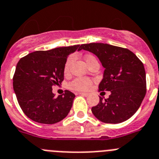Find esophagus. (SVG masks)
Returning <instances> with one entry per match:
<instances>
[{"mask_svg":"<svg viewBox=\"0 0 159 159\" xmlns=\"http://www.w3.org/2000/svg\"><path fill=\"white\" fill-rule=\"evenodd\" d=\"M80 95L81 96H85V97H88L89 93H79Z\"/></svg>","mask_w":159,"mask_h":159,"instance_id":"esophagus-1","label":"esophagus"}]
</instances>
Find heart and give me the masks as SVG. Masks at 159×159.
Wrapping results in <instances>:
<instances>
[{
    "label": "heart",
    "mask_w": 159,
    "mask_h": 159,
    "mask_svg": "<svg viewBox=\"0 0 159 159\" xmlns=\"http://www.w3.org/2000/svg\"><path fill=\"white\" fill-rule=\"evenodd\" d=\"M85 59L87 63L93 59H95V57L93 55H86L85 57ZM74 60V56H70L66 61L65 66H64V73L66 74L70 72V65ZM92 85V81L89 78H77L74 80H73L69 84V88L74 91H85L88 90L89 89Z\"/></svg>",
    "instance_id": "obj_1"
}]
</instances>
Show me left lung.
I'll return each instance as SVG.
<instances>
[{
	"label": "left lung",
	"instance_id": "obj_1",
	"mask_svg": "<svg viewBox=\"0 0 159 159\" xmlns=\"http://www.w3.org/2000/svg\"><path fill=\"white\" fill-rule=\"evenodd\" d=\"M80 48L93 53L104 68L99 91H110L107 99L100 97L92 112L101 122L120 124L131 118L141 105L147 92L143 64L130 50L107 43H92Z\"/></svg>",
	"mask_w": 159,
	"mask_h": 159
}]
</instances>
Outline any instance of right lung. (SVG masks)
Wrapping results in <instances>:
<instances>
[{
    "mask_svg": "<svg viewBox=\"0 0 159 159\" xmlns=\"http://www.w3.org/2000/svg\"><path fill=\"white\" fill-rule=\"evenodd\" d=\"M80 45L37 51L20 59L13 76V89L24 113L37 123L53 124L70 112L74 95L69 90L55 97L53 85L64 80L67 57Z\"/></svg>",
    "mask_w": 159,
    "mask_h": 159,
    "instance_id": "obj_1",
    "label": "right lung"
}]
</instances>
